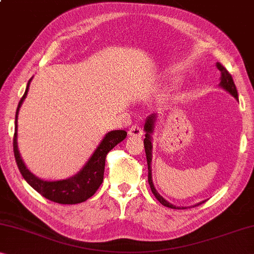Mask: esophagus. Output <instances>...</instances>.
<instances>
[{"mask_svg":"<svg viewBox=\"0 0 254 254\" xmlns=\"http://www.w3.org/2000/svg\"><path fill=\"white\" fill-rule=\"evenodd\" d=\"M128 134H129L131 137H142L143 129L139 126H131L129 131H128Z\"/></svg>","mask_w":254,"mask_h":254,"instance_id":"34e87169","label":"esophagus"}]
</instances>
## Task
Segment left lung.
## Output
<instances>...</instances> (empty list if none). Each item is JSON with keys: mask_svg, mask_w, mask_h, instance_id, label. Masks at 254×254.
Wrapping results in <instances>:
<instances>
[{"mask_svg": "<svg viewBox=\"0 0 254 254\" xmlns=\"http://www.w3.org/2000/svg\"><path fill=\"white\" fill-rule=\"evenodd\" d=\"M218 70L220 71V83H219V87H221L222 89H225L226 92H228L229 94L232 96L235 97L236 100H239V94H237V89L235 84H234V80L231 76V73H229L224 65H221L219 62H217L216 64ZM157 118L158 116L152 114L151 116H149L145 120V124H144V131H145V138H144V147H145V154H146V161H147V170H149V184L151 187V190L152 193L154 194V196L157 197V200L161 203L162 205L167 206V208H171V209H186L187 206H176L174 204H171L170 202H168L166 198H163V196L159 194V192L157 190H155L154 184H153V181H152V168H151V162H152V149H153V145H152V135H153V131H154V128H155V123H157ZM204 201L200 202V203H196L192 205L193 208L194 206H197L203 203ZM192 206H189V208H192Z\"/></svg>", "mask_w": 254, "mask_h": 254, "instance_id": "1", "label": "left lung"}]
</instances>
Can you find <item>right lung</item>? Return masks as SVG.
Returning a JSON list of instances; mask_svg holds the SVG:
<instances>
[{"instance_id":"right-lung-1","label":"right lung","mask_w":254,"mask_h":254,"mask_svg":"<svg viewBox=\"0 0 254 254\" xmlns=\"http://www.w3.org/2000/svg\"><path fill=\"white\" fill-rule=\"evenodd\" d=\"M32 79L33 77L30 78L28 84H27L25 94L21 97L20 102L18 104L17 112H15L13 136V152L15 162H17L19 170H20L25 181L42 196L60 204L81 203V202L86 201L93 196L96 190H99L100 185L103 182L107 154L109 153V151L114 149L117 144H119L122 140L126 138L127 132L125 130H111L108 134H105L103 139L101 140V143L97 145L95 151L93 152L91 158L87 160L84 167L71 177L59 179V181H45V179L35 176L23 162L17 142L19 110H20L21 104L26 99Z\"/></svg>"}]
</instances>
